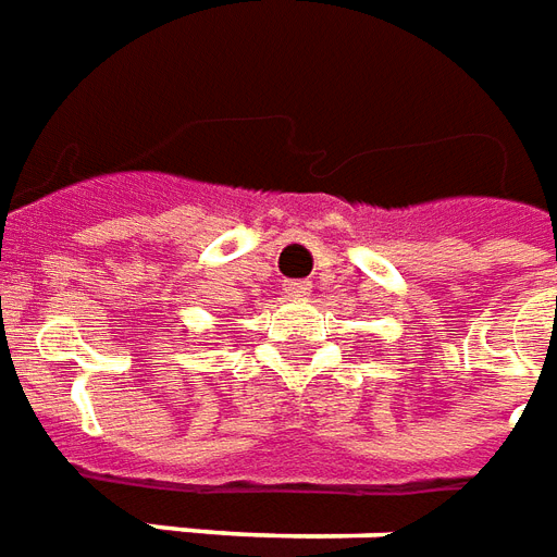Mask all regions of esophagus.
Segmentation results:
<instances>
[{
  "label": "esophagus",
  "instance_id": "obj_1",
  "mask_svg": "<svg viewBox=\"0 0 557 557\" xmlns=\"http://www.w3.org/2000/svg\"><path fill=\"white\" fill-rule=\"evenodd\" d=\"M286 295H292V298H304V295H310L312 292V283L310 280H286Z\"/></svg>",
  "mask_w": 557,
  "mask_h": 557
}]
</instances>
